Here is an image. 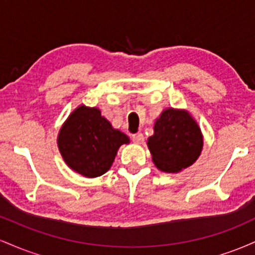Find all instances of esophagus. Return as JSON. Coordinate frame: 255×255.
<instances>
[{"instance_id": "1", "label": "esophagus", "mask_w": 255, "mask_h": 255, "mask_svg": "<svg viewBox=\"0 0 255 255\" xmlns=\"http://www.w3.org/2000/svg\"><path fill=\"white\" fill-rule=\"evenodd\" d=\"M131 140H133L135 144H142V142H144V140H145L144 134H142V133L133 134V135H131Z\"/></svg>"}]
</instances>
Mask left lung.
Masks as SVG:
<instances>
[{
    "mask_svg": "<svg viewBox=\"0 0 255 255\" xmlns=\"http://www.w3.org/2000/svg\"><path fill=\"white\" fill-rule=\"evenodd\" d=\"M153 130L147 146L159 170L178 172L191 166L200 156L203 134L188 111L165 109L154 122Z\"/></svg>",
    "mask_w": 255,
    "mask_h": 255,
    "instance_id": "left-lung-1",
    "label": "left lung"
}]
</instances>
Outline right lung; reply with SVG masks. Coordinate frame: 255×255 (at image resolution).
<instances>
[{
	"instance_id": "add662e5",
	"label": "right lung",
	"mask_w": 255,
	"mask_h": 255,
	"mask_svg": "<svg viewBox=\"0 0 255 255\" xmlns=\"http://www.w3.org/2000/svg\"><path fill=\"white\" fill-rule=\"evenodd\" d=\"M129 137L113 126L97 108L80 105L66 120L57 137L66 164L85 177H97L110 169L120 146Z\"/></svg>"
}]
</instances>
